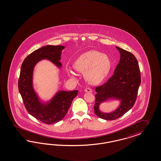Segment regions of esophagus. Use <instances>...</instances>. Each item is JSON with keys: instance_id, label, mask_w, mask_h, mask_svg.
<instances>
[{"instance_id": "34e87169", "label": "esophagus", "mask_w": 161, "mask_h": 161, "mask_svg": "<svg viewBox=\"0 0 161 161\" xmlns=\"http://www.w3.org/2000/svg\"><path fill=\"white\" fill-rule=\"evenodd\" d=\"M85 92H87V93H92V90L90 88H86L84 90Z\"/></svg>"}]
</instances>
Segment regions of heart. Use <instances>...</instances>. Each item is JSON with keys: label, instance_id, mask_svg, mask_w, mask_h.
<instances>
[{"label": "heart", "instance_id": "heart-1", "mask_svg": "<svg viewBox=\"0 0 161 161\" xmlns=\"http://www.w3.org/2000/svg\"><path fill=\"white\" fill-rule=\"evenodd\" d=\"M111 59L107 55L97 50H90L80 56L74 63V69L84 73L89 83L97 84L101 83L108 75L111 68ZM68 75L75 77V73L71 68L67 69Z\"/></svg>", "mask_w": 161, "mask_h": 161}]
</instances>
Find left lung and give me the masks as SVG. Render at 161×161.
Here are the masks:
<instances>
[{"label": "left lung", "instance_id": "obj_1", "mask_svg": "<svg viewBox=\"0 0 161 161\" xmlns=\"http://www.w3.org/2000/svg\"><path fill=\"white\" fill-rule=\"evenodd\" d=\"M120 53V60L113 75L105 84L95 89L94 106L96 115L105 120H114L122 116L133 107L141 83V76L137 59L131 53L116 47ZM110 100H118L120 105L111 113L100 109L101 103Z\"/></svg>", "mask_w": 161, "mask_h": 161}]
</instances>
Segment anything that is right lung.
<instances>
[{"label": "right lung", "mask_w": 161, "mask_h": 161, "mask_svg": "<svg viewBox=\"0 0 161 161\" xmlns=\"http://www.w3.org/2000/svg\"><path fill=\"white\" fill-rule=\"evenodd\" d=\"M65 46L47 45L34 51L22 62L18 81V89L28 113L47 124L59 122L67 114L78 90L58 91L50 100L43 101L34 88V68L40 61L47 59L58 68H62V51Z\"/></svg>", "instance_id": "right-lung-1"}]
</instances>
